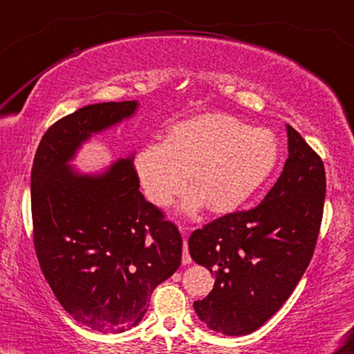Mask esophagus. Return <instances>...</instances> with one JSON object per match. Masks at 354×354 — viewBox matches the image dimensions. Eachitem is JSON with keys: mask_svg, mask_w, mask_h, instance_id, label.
Returning <instances> with one entry per match:
<instances>
[{"mask_svg": "<svg viewBox=\"0 0 354 354\" xmlns=\"http://www.w3.org/2000/svg\"><path fill=\"white\" fill-rule=\"evenodd\" d=\"M192 261V257L189 253V247H187V239H184V253H182V263L189 265Z\"/></svg>", "mask_w": 354, "mask_h": 354, "instance_id": "34e87169", "label": "esophagus"}]
</instances>
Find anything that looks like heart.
<instances>
[{
    "instance_id": "heart-1",
    "label": "heart",
    "mask_w": 354,
    "mask_h": 354,
    "mask_svg": "<svg viewBox=\"0 0 354 354\" xmlns=\"http://www.w3.org/2000/svg\"><path fill=\"white\" fill-rule=\"evenodd\" d=\"M280 145L263 127H250L227 114H202L167 131L162 144L144 147L136 169L153 205H167L187 185L195 189L187 209L207 203L215 214L243 205L275 169Z\"/></svg>"
}]
</instances>
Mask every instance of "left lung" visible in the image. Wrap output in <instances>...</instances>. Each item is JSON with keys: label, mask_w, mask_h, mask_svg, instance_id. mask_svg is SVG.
Instances as JSON below:
<instances>
[{"label": "left lung", "mask_w": 354, "mask_h": 354, "mask_svg": "<svg viewBox=\"0 0 354 354\" xmlns=\"http://www.w3.org/2000/svg\"><path fill=\"white\" fill-rule=\"evenodd\" d=\"M286 132L288 159L263 202L212 220L189 239L190 257L215 275L194 310L217 333L259 330L288 300L317 247L325 165L292 126Z\"/></svg>", "instance_id": "left-lung-1"}]
</instances>
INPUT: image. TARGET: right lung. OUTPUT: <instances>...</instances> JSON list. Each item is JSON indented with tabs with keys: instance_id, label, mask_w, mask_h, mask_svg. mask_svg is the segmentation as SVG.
Returning a JSON list of instances; mask_svg holds the SVG:
<instances>
[{
	"instance_id": "obj_1",
	"label": "right lung",
	"mask_w": 354,
	"mask_h": 354,
	"mask_svg": "<svg viewBox=\"0 0 354 354\" xmlns=\"http://www.w3.org/2000/svg\"><path fill=\"white\" fill-rule=\"evenodd\" d=\"M136 101L91 104L44 132L31 170L32 242L62 308L101 333L144 318L157 285L180 267L176 223L140 194L134 162L79 176L66 162L91 134L131 118Z\"/></svg>"
}]
</instances>
